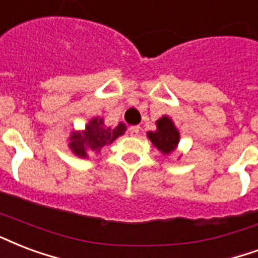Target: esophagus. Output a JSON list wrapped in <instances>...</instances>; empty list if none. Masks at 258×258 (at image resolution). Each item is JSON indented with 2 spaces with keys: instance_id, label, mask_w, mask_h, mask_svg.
<instances>
[{
  "instance_id": "34e87169",
  "label": "esophagus",
  "mask_w": 258,
  "mask_h": 258,
  "mask_svg": "<svg viewBox=\"0 0 258 258\" xmlns=\"http://www.w3.org/2000/svg\"><path fill=\"white\" fill-rule=\"evenodd\" d=\"M128 131L131 137H137L138 134H139V131H141V127H139V125H133V127H130Z\"/></svg>"
}]
</instances>
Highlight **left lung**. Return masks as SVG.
<instances>
[{
	"label": "left lung",
	"instance_id": "left-lung-1",
	"mask_svg": "<svg viewBox=\"0 0 258 258\" xmlns=\"http://www.w3.org/2000/svg\"><path fill=\"white\" fill-rule=\"evenodd\" d=\"M157 130L149 131L147 138L164 155H169L174 151L180 142V131L174 125V121L168 115H164L155 121Z\"/></svg>",
	"mask_w": 258,
	"mask_h": 258
}]
</instances>
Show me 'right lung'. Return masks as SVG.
Returning a JSON list of instances; mask_svg holds the SVG:
<instances>
[{"label":"right lung","mask_w":258,"mask_h":258,"mask_svg":"<svg viewBox=\"0 0 258 258\" xmlns=\"http://www.w3.org/2000/svg\"><path fill=\"white\" fill-rule=\"evenodd\" d=\"M127 125L119 123L115 127H109L104 123L103 117L94 116L84 130H73L69 137V149L80 158H89L90 154H98L101 149L111 145L116 138L124 135Z\"/></svg>","instance_id":"1"}]
</instances>
